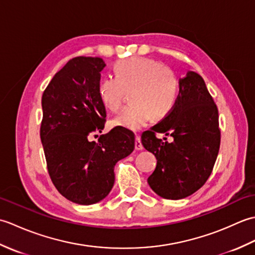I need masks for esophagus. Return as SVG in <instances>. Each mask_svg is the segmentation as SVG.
I'll use <instances>...</instances> for the list:
<instances>
[{
  "label": "esophagus",
  "mask_w": 255,
  "mask_h": 255,
  "mask_svg": "<svg viewBox=\"0 0 255 255\" xmlns=\"http://www.w3.org/2000/svg\"><path fill=\"white\" fill-rule=\"evenodd\" d=\"M134 148H136V150H142V149H143V145H142V142H141V138H140L139 136L136 137V142H134Z\"/></svg>",
  "instance_id": "obj_1"
}]
</instances>
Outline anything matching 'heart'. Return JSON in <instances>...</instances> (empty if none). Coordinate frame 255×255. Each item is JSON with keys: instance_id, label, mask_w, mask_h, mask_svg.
<instances>
[{"instance_id": "b5f03b06", "label": "heart", "mask_w": 255, "mask_h": 255, "mask_svg": "<svg viewBox=\"0 0 255 255\" xmlns=\"http://www.w3.org/2000/svg\"><path fill=\"white\" fill-rule=\"evenodd\" d=\"M114 71L115 77L100 81L102 104L115 112L130 91L132 103L112 119L114 127L138 131L147 126L151 117L159 121L173 110L178 95V81L172 70L161 62L148 58H128L117 62Z\"/></svg>"}]
</instances>
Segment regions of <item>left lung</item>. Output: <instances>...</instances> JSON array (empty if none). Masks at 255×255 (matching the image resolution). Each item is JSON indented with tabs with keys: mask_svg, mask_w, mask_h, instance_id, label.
Listing matches in <instances>:
<instances>
[{
	"mask_svg": "<svg viewBox=\"0 0 255 255\" xmlns=\"http://www.w3.org/2000/svg\"><path fill=\"white\" fill-rule=\"evenodd\" d=\"M178 83L173 110L141 134L143 147L158 160L148 183L166 199H182L198 191L211 174L220 147L218 110L204 79L188 71ZM156 132L175 140L163 142L155 137Z\"/></svg>",
	"mask_w": 255,
	"mask_h": 255,
	"instance_id": "left-lung-1",
	"label": "left lung"
}]
</instances>
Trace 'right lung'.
Here are the masks:
<instances>
[{
    "instance_id": "add662e5",
    "label": "right lung",
    "mask_w": 255,
    "mask_h": 255,
    "mask_svg": "<svg viewBox=\"0 0 255 255\" xmlns=\"http://www.w3.org/2000/svg\"><path fill=\"white\" fill-rule=\"evenodd\" d=\"M99 57H77L55 74L41 99L40 139L53 185L67 199L80 205L101 202L115 182L114 167L134 149V134L115 127L104 129L106 110L99 95Z\"/></svg>"
}]
</instances>
